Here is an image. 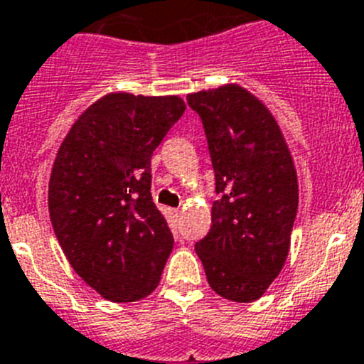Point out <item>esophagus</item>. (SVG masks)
<instances>
[{"mask_svg":"<svg viewBox=\"0 0 364 364\" xmlns=\"http://www.w3.org/2000/svg\"><path fill=\"white\" fill-rule=\"evenodd\" d=\"M181 208H174V210H172V214H174L176 215V218H179V215H181Z\"/></svg>","mask_w":364,"mask_h":364,"instance_id":"1","label":"esophagus"}]
</instances>
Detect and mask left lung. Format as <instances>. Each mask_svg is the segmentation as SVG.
I'll return each instance as SVG.
<instances>
[{
  "instance_id": "8db88e82",
  "label": "left lung",
  "mask_w": 364,
  "mask_h": 364,
  "mask_svg": "<svg viewBox=\"0 0 364 364\" xmlns=\"http://www.w3.org/2000/svg\"><path fill=\"white\" fill-rule=\"evenodd\" d=\"M186 101L203 119L223 194L196 254L218 296L252 303L279 276L290 252L299 203L294 158L276 117L241 85L199 90Z\"/></svg>"
}]
</instances>
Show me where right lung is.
I'll list each match as a JSON object with an SVG mask.
<instances>
[{"label":"right lung","instance_id":"obj_1","mask_svg":"<svg viewBox=\"0 0 364 364\" xmlns=\"http://www.w3.org/2000/svg\"><path fill=\"white\" fill-rule=\"evenodd\" d=\"M179 96L109 92L55 154L48 212L63 254L101 297L139 301L158 288L174 237L150 194V159L185 112Z\"/></svg>","mask_w":364,"mask_h":364}]
</instances>
